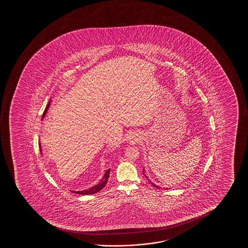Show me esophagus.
I'll return each instance as SVG.
<instances>
[{
    "label": "esophagus",
    "mask_w": 248,
    "mask_h": 248,
    "mask_svg": "<svg viewBox=\"0 0 248 248\" xmlns=\"http://www.w3.org/2000/svg\"><path fill=\"white\" fill-rule=\"evenodd\" d=\"M134 136H130V137H129V141H133V140H134Z\"/></svg>",
    "instance_id": "34e87169"
}]
</instances>
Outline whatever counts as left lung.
<instances>
[{
  "instance_id": "left-lung-1",
  "label": "left lung",
  "mask_w": 248,
  "mask_h": 248,
  "mask_svg": "<svg viewBox=\"0 0 248 248\" xmlns=\"http://www.w3.org/2000/svg\"><path fill=\"white\" fill-rule=\"evenodd\" d=\"M144 170H143V173H144ZM148 181H150V180H148ZM151 184H152V185H153V186L156 187V188H159V187L156 186V185H154V184H153V182H151Z\"/></svg>"
}]
</instances>
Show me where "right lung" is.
I'll list each match as a JSON object with an SVG mask.
<instances>
[{
	"instance_id": "obj_1",
	"label": "right lung",
	"mask_w": 248,
	"mask_h": 248,
	"mask_svg": "<svg viewBox=\"0 0 248 248\" xmlns=\"http://www.w3.org/2000/svg\"><path fill=\"white\" fill-rule=\"evenodd\" d=\"M51 100L49 101L48 102L47 106H46V108L45 109L44 112H43V115H42V118H41V120H43V119L45 118V116L46 114V112H47L48 108H50V106H51ZM39 146H40V150H41V153L42 154V151H41V143L39 142ZM109 174H110V169L109 170H107L106 171L105 173H104V175L102 176L101 180L99 181L98 183L95 185V186H93L91 187V188H89L87 190H77V191H75V190H71L73 193H77L79 194V195H91V194H95L97 193L98 191L103 189V187L105 186L106 184L108 183V180Z\"/></svg>"
}]
</instances>
